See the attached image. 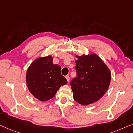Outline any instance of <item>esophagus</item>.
I'll use <instances>...</instances> for the list:
<instances>
[{
	"label": "esophagus",
	"instance_id": "34e87169",
	"mask_svg": "<svg viewBox=\"0 0 133 133\" xmlns=\"http://www.w3.org/2000/svg\"><path fill=\"white\" fill-rule=\"evenodd\" d=\"M65 77H66L67 82H69V81H70V77H69V75H66V76H65Z\"/></svg>",
	"mask_w": 133,
	"mask_h": 133
}]
</instances>
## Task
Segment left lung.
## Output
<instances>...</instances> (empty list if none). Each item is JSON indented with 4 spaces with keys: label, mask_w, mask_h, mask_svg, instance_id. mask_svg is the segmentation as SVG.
<instances>
[{
    "label": "left lung",
    "mask_w": 133,
    "mask_h": 133,
    "mask_svg": "<svg viewBox=\"0 0 133 133\" xmlns=\"http://www.w3.org/2000/svg\"><path fill=\"white\" fill-rule=\"evenodd\" d=\"M76 57V76L71 81L70 85L75 101L87 105L96 102L105 93L110 83L111 73L96 54Z\"/></svg>",
    "instance_id": "1"
}]
</instances>
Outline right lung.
Segmentation results:
<instances>
[{"label":"right lung","instance_id":"add662e5","mask_svg":"<svg viewBox=\"0 0 133 133\" xmlns=\"http://www.w3.org/2000/svg\"><path fill=\"white\" fill-rule=\"evenodd\" d=\"M26 79L30 92L41 101L54 98L59 88L67 83L61 74V67L53 64L50 56L39 58L32 63Z\"/></svg>","mask_w":133,"mask_h":133}]
</instances>
